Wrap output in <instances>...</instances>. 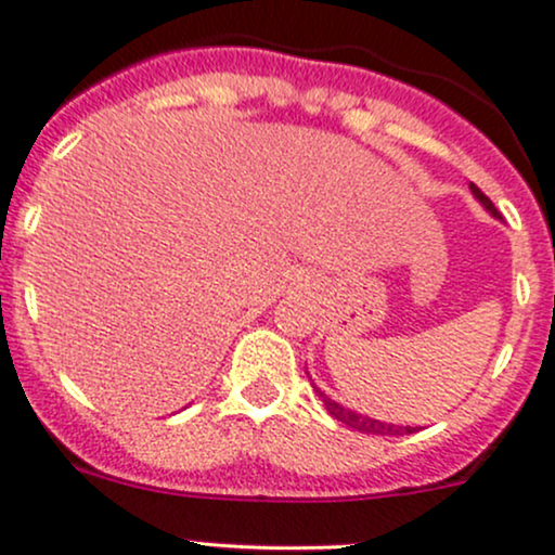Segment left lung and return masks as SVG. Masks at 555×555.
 Returning <instances> with one entry per match:
<instances>
[{
	"instance_id": "obj_1",
	"label": "left lung",
	"mask_w": 555,
	"mask_h": 555,
	"mask_svg": "<svg viewBox=\"0 0 555 555\" xmlns=\"http://www.w3.org/2000/svg\"><path fill=\"white\" fill-rule=\"evenodd\" d=\"M470 191H474L476 199L481 202L483 207H487L489 212L494 215V218H500V212H498V209H494L492 199H489V196L483 194V191L478 189V185L470 183ZM317 393H319V399L324 401L326 412H330L332 417L340 420V423H346L348 428L359 430V434H375V436H404V434H415V430H417V428H410V425H406V428H401V425H388V423H380V420H372V417H366V415H356V412L346 410V406H340V404H337V401H332L330 396H324L322 390H319V388H317Z\"/></svg>"
}]
</instances>
